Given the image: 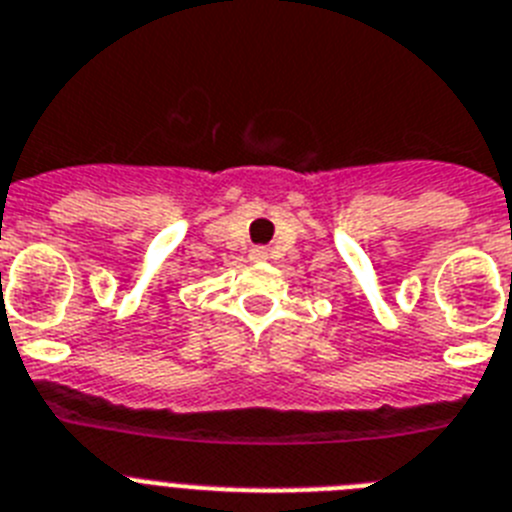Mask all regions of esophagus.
<instances>
[{
  "label": "esophagus",
  "mask_w": 512,
  "mask_h": 512,
  "mask_svg": "<svg viewBox=\"0 0 512 512\" xmlns=\"http://www.w3.org/2000/svg\"><path fill=\"white\" fill-rule=\"evenodd\" d=\"M252 257H257V260H265V257H268V249H265V247H252Z\"/></svg>",
  "instance_id": "1"
}]
</instances>
